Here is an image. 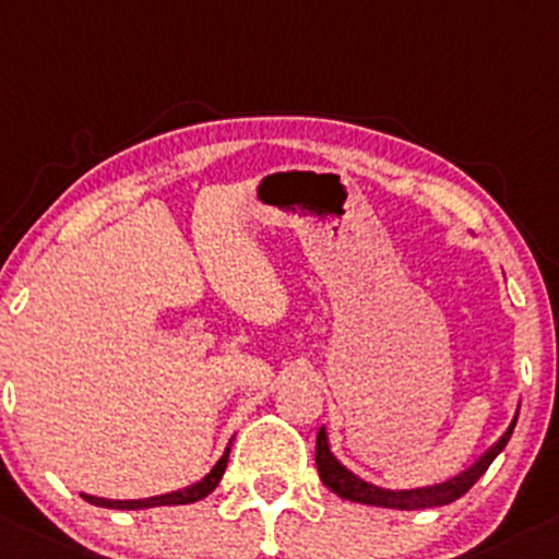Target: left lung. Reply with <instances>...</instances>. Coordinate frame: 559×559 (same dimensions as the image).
Instances as JSON below:
<instances>
[{
  "instance_id": "8db88e82",
  "label": "left lung",
  "mask_w": 559,
  "mask_h": 559,
  "mask_svg": "<svg viewBox=\"0 0 559 559\" xmlns=\"http://www.w3.org/2000/svg\"><path fill=\"white\" fill-rule=\"evenodd\" d=\"M516 415L514 413L512 423L503 431V437L492 444L485 455L479 457L474 466H468L466 472H461L457 477H452L448 481H439V485H428V487H415V490H385V487L369 485L361 477H356L354 472L343 466L337 457L332 455L329 450V439H326V428H319V437H316V466H319V477L332 492H337L340 498L354 503H367V507H383V509H402V512H415V509H431V507H448V503L457 501L461 496H466L472 490V485L477 481L481 474L487 472L492 461L498 457V452L507 448V442L512 439V431L516 426Z\"/></svg>"
}]
</instances>
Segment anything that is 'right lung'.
<instances>
[{"mask_svg":"<svg viewBox=\"0 0 559 559\" xmlns=\"http://www.w3.org/2000/svg\"><path fill=\"white\" fill-rule=\"evenodd\" d=\"M227 457H230V448H225L222 452V457L216 461V466L211 468L209 474L201 481H195V485L185 487V490H174V492H166V496H152V498H139V501H111V498H96V496H85L82 492V498H85L87 503H93V507H104V509H152V507H181V503H195L201 501V498L209 496L211 490H214L216 485H219L222 474H225L227 468Z\"/></svg>","mask_w":559,"mask_h":559,"instance_id":"add662e5","label":"right lung"}]
</instances>
